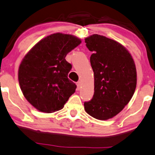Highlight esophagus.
I'll return each instance as SVG.
<instances>
[{
    "label": "esophagus",
    "instance_id": "esophagus-1",
    "mask_svg": "<svg viewBox=\"0 0 155 155\" xmlns=\"http://www.w3.org/2000/svg\"><path fill=\"white\" fill-rule=\"evenodd\" d=\"M77 86H78V88L80 89L81 87H82V83L81 81H78L77 83Z\"/></svg>",
    "mask_w": 155,
    "mask_h": 155
}]
</instances>
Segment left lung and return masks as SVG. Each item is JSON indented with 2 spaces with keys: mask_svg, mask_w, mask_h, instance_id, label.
<instances>
[{
  "mask_svg": "<svg viewBox=\"0 0 155 155\" xmlns=\"http://www.w3.org/2000/svg\"><path fill=\"white\" fill-rule=\"evenodd\" d=\"M85 42L93 52L90 60L94 72V95L84 107L92 117L108 120L121 112L134 93V61L123 45L104 36L93 34Z\"/></svg>",
  "mask_w": 155,
  "mask_h": 155,
  "instance_id": "1",
  "label": "left lung"
}]
</instances>
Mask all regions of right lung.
Wrapping results in <instances>:
<instances>
[{
  "mask_svg": "<svg viewBox=\"0 0 155 155\" xmlns=\"http://www.w3.org/2000/svg\"><path fill=\"white\" fill-rule=\"evenodd\" d=\"M81 43L71 34L55 33L36 44L18 68V82L26 100L38 110L52 113L64 107L77 85L68 78L72 69L66 55Z\"/></svg>",
  "mask_w": 155,
  "mask_h": 155,
  "instance_id": "add662e5",
  "label": "right lung"
}]
</instances>
